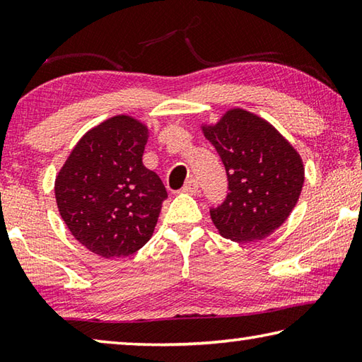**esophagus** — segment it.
<instances>
[{
  "label": "esophagus",
  "instance_id": "34e87169",
  "mask_svg": "<svg viewBox=\"0 0 362 362\" xmlns=\"http://www.w3.org/2000/svg\"><path fill=\"white\" fill-rule=\"evenodd\" d=\"M182 192H183V193H188V194H196V193H198V180H196V179H189V180L185 183V187L182 188Z\"/></svg>",
  "mask_w": 362,
  "mask_h": 362
}]
</instances>
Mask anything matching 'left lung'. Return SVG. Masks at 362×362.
<instances>
[{
	"instance_id": "left-lung-1",
	"label": "left lung",
	"mask_w": 362,
	"mask_h": 362,
	"mask_svg": "<svg viewBox=\"0 0 362 362\" xmlns=\"http://www.w3.org/2000/svg\"><path fill=\"white\" fill-rule=\"evenodd\" d=\"M222 159L228 189L211 209L220 235L235 243L260 241L283 225L302 193L305 168L276 127L244 108H230L214 124H201Z\"/></svg>"
}]
</instances>
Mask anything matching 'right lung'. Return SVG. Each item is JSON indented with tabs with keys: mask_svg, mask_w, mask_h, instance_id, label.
<instances>
[{
	"mask_svg": "<svg viewBox=\"0 0 362 362\" xmlns=\"http://www.w3.org/2000/svg\"><path fill=\"white\" fill-rule=\"evenodd\" d=\"M148 126L116 115L73 146L54 183L57 209L73 238L103 259L137 252L155 231L161 179L144 166Z\"/></svg>",
	"mask_w": 362,
	"mask_h": 362,
	"instance_id": "obj_1",
	"label": "right lung"
}]
</instances>
